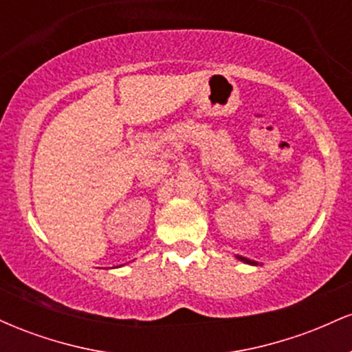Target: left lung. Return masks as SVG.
Segmentation results:
<instances>
[{"mask_svg":"<svg viewBox=\"0 0 352 352\" xmlns=\"http://www.w3.org/2000/svg\"><path fill=\"white\" fill-rule=\"evenodd\" d=\"M238 260L245 261V263H250V265H256V263H254V261H252V260H248V258H245V256H238Z\"/></svg>","mask_w":352,"mask_h":352,"instance_id":"left-lung-1","label":"left lung"}]
</instances>
